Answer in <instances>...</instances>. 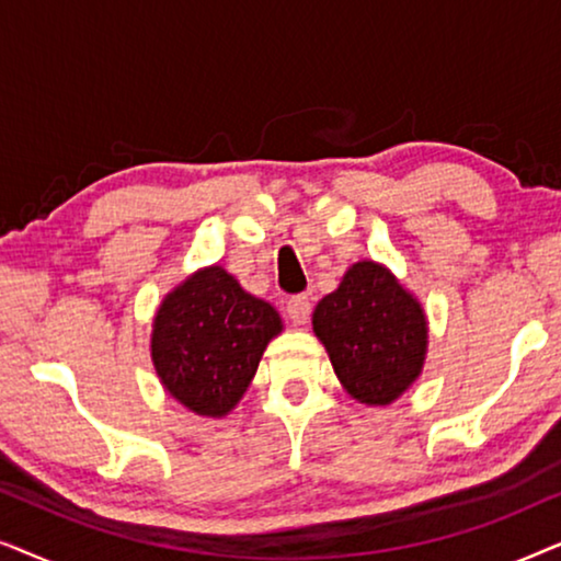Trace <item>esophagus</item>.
<instances>
[{
    "instance_id": "1",
    "label": "esophagus",
    "mask_w": 561,
    "mask_h": 561,
    "mask_svg": "<svg viewBox=\"0 0 561 561\" xmlns=\"http://www.w3.org/2000/svg\"><path fill=\"white\" fill-rule=\"evenodd\" d=\"M286 311H288V319L294 321V324H306V321H309V313H311V298L304 294L290 296L286 304Z\"/></svg>"
}]
</instances>
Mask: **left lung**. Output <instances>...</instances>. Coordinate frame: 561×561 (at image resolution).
<instances>
[{
    "label": "left lung",
    "mask_w": 561,
    "mask_h": 561,
    "mask_svg": "<svg viewBox=\"0 0 561 561\" xmlns=\"http://www.w3.org/2000/svg\"><path fill=\"white\" fill-rule=\"evenodd\" d=\"M311 324L355 401L388 405L419 380L428 344L426 313L386 265H352L340 288L317 304Z\"/></svg>",
    "instance_id": "obj_1"
}]
</instances>
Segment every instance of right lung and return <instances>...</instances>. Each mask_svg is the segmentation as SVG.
<instances>
[{"instance_id":"obj_1","label":"right lung","mask_w":561,"mask_h":561,"mask_svg":"<svg viewBox=\"0 0 561 561\" xmlns=\"http://www.w3.org/2000/svg\"><path fill=\"white\" fill-rule=\"evenodd\" d=\"M283 321L234 275L211 265L188 275L152 319L150 355L163 388L198 416L221 419L240 403Z\"/></svg>"}]
</instances>
